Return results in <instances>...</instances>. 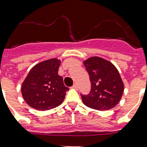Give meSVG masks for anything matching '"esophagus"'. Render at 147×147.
I'll return each instance as SVG.
<instances>
[{"label":"esophagus","mask_w":147,"mask_h":147,"mask_svg":"<svg viewBox=\"0 0 147 147\" xmlns=\"http://www.w3.org/2000/svg\"><path fill=\"white\" fill-rule=\"evenodd\" d=\"M71 88H74V89H78V85H76V84H74L73 85H72V86H71Z\"/></svg>","instance_id":"1"}]
</instances>
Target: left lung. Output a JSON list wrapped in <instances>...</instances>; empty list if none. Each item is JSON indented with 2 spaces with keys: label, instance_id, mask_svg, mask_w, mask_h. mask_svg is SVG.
<instances>
[{
  "label": "left lung",
  "instance_id": "8db88e82",
  "mask_svg": "<svg viewBox=\"0 0 147 147\" xmlns=\"http://www.w3.org/2000/svg\"><path fill=\"white\" fill-rule=\"evenodd\" d=\"M89 75L91 91L81 94L87 107L98 111H107L115 107L123 93V82L116 67L102 58L91 57L84 61Z\"/></svg>",
  "mask_w": 147,
  "mask_h": 147
}]
</instances>
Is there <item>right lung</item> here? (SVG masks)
<instances>
[{"label": "right lung", "mask_w": 147, "mask_h": 147, "mask_svg": "<svg viewBox=\"0 0 147 147\" xmlns=\"http://www.w3.org/2000/svg\"><path fill=\"white\" fill-rule=\"evenodd\" d=\"M60 63V60L51 59L31 69L21 87L24 99L31 107L47 111L62 103L69 88L58 74Z\"/></svg>", "instance_id": "1"}]
</instances>
